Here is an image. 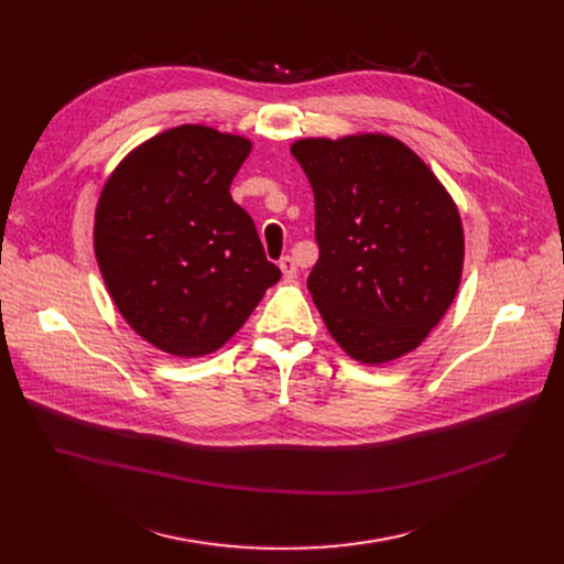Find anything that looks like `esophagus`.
Returning <instances> with one entry per match:
<instances>
[{
	"label": "esophagus",
	"instance_id": "1",
	"mask_svg": "<svg viewBox=\"0 0 564 564\" xmlns=\"http://www.w3.org/2000/svg\"><path fill=\"white\" fill-rule=\"evenodd\" d=\"M280 268H282V275H284L286 280H293V278H296V273H299L296 261H293V257H289V254L280 259Z\"/></svg>",
	"mask_w": 564,
	"mask_h": 564
}]
</instances>
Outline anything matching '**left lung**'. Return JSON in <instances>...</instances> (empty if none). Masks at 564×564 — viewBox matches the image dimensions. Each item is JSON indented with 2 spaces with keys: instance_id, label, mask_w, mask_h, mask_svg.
<instances>
[{
  "instance_id": "obj_1",
  "label": "left lung",
  "mask_w": 564,
  "mask_h": 564,
  "mask_svg": "<svg viewBox=\"0 0 564 564\" xmlns=\"http://www.w3.org/2000/svg\"><path fill=\"white\" fill-rule=\"evenodd\" d=\"M314 193L318 261L307 289L344 351L383 365L411 354L457 296V204L404 142L379 132L291 144Z\"/></svg>"
}]
</instances>
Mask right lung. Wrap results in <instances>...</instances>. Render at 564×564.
<instances>
[{"instance_id": "obj_1", "label": "right lung", "mask_w": 564, "mask_h": 564, "mask_svg": "<svg viewBox=\"0 0 564 564\" xmlns=\"http://www.w3.org/2000/svg\"><path fill=\"white\" fill-rule=\"evenodd\" d=\"M252 142L185 123L132 149L107 178L94 250L128 326L160 351L208 356L282 273L229 185Z\"/></svg>"}]
</instances>
